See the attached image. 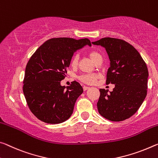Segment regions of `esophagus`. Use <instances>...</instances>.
<instances>
[{
  "label": "esophagus",
  "mask_w": 158,
  "mask_h": 158,
  "mask_svg": "<svg viewBox=\"0 0 158 158\" xmlns=\"http://www.w3.org/2000/svg\"><path fill=\"white\" fill-rule=\"evenodd\" d=\"M83 89H84V91H86V90H88V89H90V87L86 86H83Z\"/></svg>",
  "instance_id": "1"
}]
</instances>
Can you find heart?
<instances>
[{
  "label": "heart",
  "instance_id": "1",
  "mask_svg": "<svg viewBox=\"0 0 158 158\" xmlns=\"http://www.w3.org/2000/svg\"><path fill=\"white\" fill-rule=\"evenodd\" d=\"M89 56L90 58L91 59V60L95 62V63H96V62L100 60H102L101 55L96 51H91L89 53ZM79 59V57L78 55H75V56L72 57L71 60V65L73 67H75L78 65ZM97 78L98 76L96 74H82L81 76L79 77V79L80 81L86 84H94L95 82H96Z\"/></svg>",
  "mask_w": 158,
  "mask_h": 158
}]
</instances>
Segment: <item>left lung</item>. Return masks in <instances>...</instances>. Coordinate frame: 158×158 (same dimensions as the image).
<instances>
[{
    "instance_id": "1",
    "label": "left lung",
    "mask_w": 158,
    "mask_h": 158,
    "mask_svg": "<svg viewBox=\"0 0 158 158\" xmlns=\"http://www.w3.org/2000/svg\"><path fill=\"white\" fill-rule=\"evenodd\" d=\"M92 44L106 48L110 61L106 84H114L110 93L100 89L98 110L110 121L128 119L136 113L147 95L148 71L146 62L137 50L124 40L106 37Z\"/></svg>"
}]
</instances>
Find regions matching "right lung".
Here are the masks:
<instances>
[{"label": "right lung", "mask_w": 158, "mask_h": 158, "mask_svg": "<svg viewBox=\"0 0 158 158\" xmlns=\"http://www.w3.org/2000/svg\"><path fill=\"white\" fill-rule=\"evenodd\" d=\"M88 45V39L53 38L32 55L25 69L23 93L30 110L48 124H60L73 112L77 99L83 93L79 83L61 86L74 52Z\"/></svg>", "instance_id": "add662e5"}]
</instances>
